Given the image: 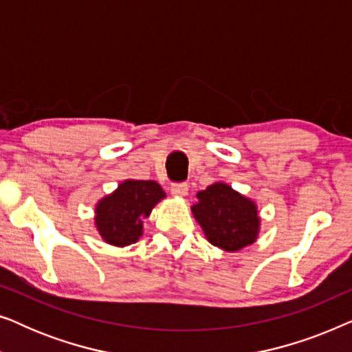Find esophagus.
<instances>
[{"label":"esophagus","instance_id":"obj_1","mask_svg":"<svg viewBox=\"0 0 352 352\" xmlns=\"http://www.w3.org/2000/svg\"><path fill=\"white\" fill-rule=\"evenodd\" d=\"M170 190L171 194L176 197H186L189 194V187H187V184H173Z\"/></svg>","mask_w":352,"mask_h":352}]
</instances>
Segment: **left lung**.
<instances>
[{
    "label": "left lung",
    "instance_id": "obj_1",
    "mask_svg": "<svg viewBox=\"0 0 352 352\" xmlns=\"http://www.w3.org/2000/svg\"><path fill=\"white\" fill-rule=\"evenodd\" d=\"M190 210L206 240L224 252H240L258 240L261 218L256 201L226 182L216 181L197 192Z\"/></svg>",
    "mask_w": 352,
    "mask_h": 352
}]
</instances>
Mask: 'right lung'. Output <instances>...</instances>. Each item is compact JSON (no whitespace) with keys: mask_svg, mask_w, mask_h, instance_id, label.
Returning a JSON list of instances; mask_svg holds the SVG:
<instances>
[{"mask_svg":"<svg viewBox=\"0 0 352 352\" xmlns=\"http://www.w3.org/2000/svg\"><path fill=\"white\" fill-rule=\"evenodd\" d=\"M166 194L157 181L124 179L117 189L98 200L94 206V228L105 243L128 247L144 234V219Z\"/></svg>","mask_w":352,"mask_h":352,"instance_id":"1","label":"right lung"}]
</instances>
